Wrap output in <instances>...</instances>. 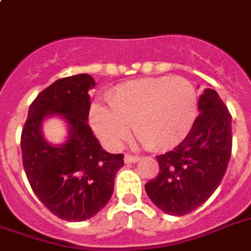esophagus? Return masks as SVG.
Returning a JSON list of instances; mask_svg holds the SVG:
<instances>
[{
	"instance_id": "34e87169",
	"label": "esophagus",
	"mask_w": 251,
	"mask_h": 251,
	"mask_svg": "<svg viewBox=\"0 0 251 251\" xmlns=\"http://www.w3.org/2000/svg\"><path fill=\"white\" fill-rule=\"evenodd\" d=\"M140 160V156L137 155H130V153H126L125 155V163H137Z\"/></svg>"
}]
</instances>
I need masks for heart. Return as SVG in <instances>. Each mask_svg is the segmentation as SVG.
<instances>
[{
  "instance_id": "1",
  "label": "heart",
  "mask_w": 251,
  "mask_h": 251,
  "mask_svg": "<svg viewBox=\"0 0 251 251\" xmlns=\"http://www.w3.org/2000/svg\"><path fill=\"white\" fill-rule=\"evenodd\" d=\"M108 104H94L91 124L110 148H118L130 136L152 151H166L182 143L199 113V94L183 77H148L118 85Z\"/></svg>"
}]
</instances>
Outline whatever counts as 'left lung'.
Returning <instances> with one entry per match:
<instances>
[{
    "label": "left lung",
    "mask_w": 251,
    "mask_h": 251,
    "mask_svg": "<svg viewBox=\"0 0 251 251\" xmlns=\"http://www.w3.org/2000/svg\"><path fill=\"white\" fill-rule=\"evenodd\" d=\"M201 113L192 130L173 151L156 156L159 174L145 185L151 201L167 215L197 209L223 179L232 150L231 114L215 89L199 98Z\"/></svg>",
    "instance_id": "left-lung-1"
}]
</instances>
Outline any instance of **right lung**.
Returning <instances> with one entry per match:
<instances>
[{
  "instance_id": "1",
  "label": "right lung",
  "mask_w": 251,
  "mask_h": 251,
  "mask_svg": "<svg viewBox=\"0 0 251 251\" xmlns=\"http://www.w3.org/2000/svg\"><path fill=\"white\" fill-rule=\"evenodd\" d=\"M94 85L85 73L57 80L31 103L22 131L23 166L29 185L52 215L68 222H83L101 211L124 166V155L101 150L87 122L88 91ZM49 113L64 115L71 126V136L61 147H52L41 136L40 126Z\"/></svg>"
}]
</instances>
